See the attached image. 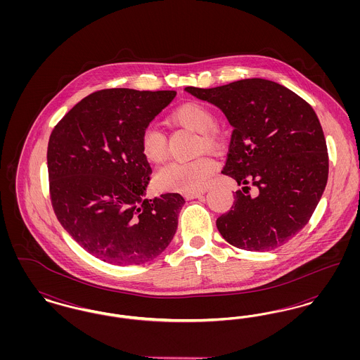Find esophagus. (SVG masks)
<instances>
[{
  "label": "esophagus",
  "mask_w": 360,
  "mask_h": 360,
  "mask_svg": "<svg viewBox=\"0 0 360 360\" xmlns=\"http://www.w3.org/2000/svg\"><path fill=\"white\" fill-rule=\"evenodd\" d=\"M202 195H204V193H188V194H185V198L186 200H194V198H200Z\"/></svg>",
  "instance_id": "1"
}]
</instances>
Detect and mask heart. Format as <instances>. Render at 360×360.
Masks as SVG:
<instances>
[{
	"instance_id": "obj_1",
	"label": "heart",
	"mask_w": 360,
	"mask_h": 360,
	"mask_svg": "<svg viewBox=\"0 0 360 360\" xmlns=\"http://www.w3.org/2000/svg\"><path fill=\"white\" fill-rule=\"evenodd\" d=\"M167 121L200 134V148L212 154L223 153L226 144L225 135L216 127L214 112L201 103H182L174 109ZM140 146L144 156L150 162H162L167 155V140L156 128H147L140 137ZM216 165L210 158H198L190 162H172L163 166L156 174V184L162 190L176 193H198L209 185Z\"/></svg>"
}]
</instances>
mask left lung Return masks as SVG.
<instances>
[{"mask_svg":"<svg viewBox=\"0 0 360 360\" xmlns=\"http://www.w3.org/2000/svg\"><path fill=\"white\" fill-rule=\"evenodd\" d=\"M185 91L214 105L233 128L223 174L243 190L216 221L224 239L247 251H270L300 232L328 181L326 137L307 101L263 78ZM258 188L248 194V184Z\"/></svg>","mask_w":360,"mask_h":360,"instance_id":"8db88e82","label":"left lung"}]
</instances>
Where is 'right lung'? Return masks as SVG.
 <instances>
[{"instance_id": "1", "label": "right lung", "mask_w": 360, "mask_h": 360, "mask_svg": "<svg viewBox=\"0 0 360 360\" xmlns=\"http://www.w3.org/2000/svg\"><path fill=\"white\" fill-rule=\"evenodd\" d=\"M176 91L106 89L53 128L47 165L55 214L93 257L132 266L159 257L176 232L185 198H146L153 169L140 137Z\"/></svg>"}]
</instances>
